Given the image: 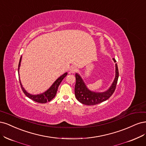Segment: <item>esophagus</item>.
<instances>
[{
    "instance_id": "1",
    "label": "esophagus",
    "mask_w": 146,
    "mask_h": 146,
    "mask_svg": "<svg viewBox=\"0 0 146 146\" xmlns=\"http://www.w3.org/2000/svg\"><path fill=\"white\" fill-rule=\"evenodd\" d=\"M77 71H78V68L76 67L72 66V67H70V73H74L75 72H76Z\"/></svg>"
}]
</instances>
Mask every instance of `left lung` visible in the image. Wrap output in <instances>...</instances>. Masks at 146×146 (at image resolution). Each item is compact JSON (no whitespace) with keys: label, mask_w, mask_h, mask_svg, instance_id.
Wrapping results in <instances>:
<instances>
[{"label":"left lung","mask_w":146,"mask_h":146,"mask_svg":"<svg viewBox=\"0 0 146 146\" xmlns=\"http://www.w3.org/2000/svg\"><path fill=\"white\" fill-rule=\"evenodd\" d=\"M115 62L116 60L113 58ZM116 76L111 86L107 91L103 93H95L91 92L86 87L81 76L77 73L76 76V84L74 87V94L78 101L83 104L87 106H94L100 104L108 100L114 93L119 77V72L117 65L116 64Z\"/></svg>","instance_id":"1"}]
</instances>
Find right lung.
<instances>
[{"instance_id": "1", "label": "right lung", "mask_w": 146, "mask_h": 146, "mask_svg": "<svg viewBox=\"0 0 146 146\" xmlns=\"http://www.w3.org/2000/svg\"><path fill=\"white\" fill-rule=\"evenodd\" d=\"M22 58V57H21ZM21 58L19 60V66H18V72H19V67L21 65ZM67 75V73H64L62 76H60L56 81L53 83V84L52 86H51V87L48 89L47 91H46L45 93H42V94H40V95H30V93H27L25 89L22 87V84L21 83V81H20V84L21 86V88L23 91V92L24 93L25 95L28 97L30 98L31 100H32L33 101H34L35 102H39V103H46L47 102L50 101L53 98H54V96H56V92H57L58 87L59 86V84H60V82H62V81L63 80V79Z\"/></svg>"}]
</instances>
